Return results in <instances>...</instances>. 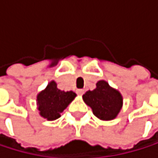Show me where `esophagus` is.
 <instances>
[{"label": "esophagus", "mask_w": 158, "mask_h": 158, "mask_svg": "<svg viewBox=\"0 0 158 158\" xmlns=\"http://www.w3.org/2000/svg\"><path fill=\"white\" fill-rule=\"evenodd\" d=\"M76 92H77V94H78V95L82 96V95H83V94L85 93V90H84V89H78V90H77Z\"/></svg>", "instance_id": "esophagus-1"}]
</instances>
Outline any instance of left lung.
Listing matches in <instances>:
<instances>
[{"instance_id": "obj_1", "label": "left lung", "mask_w": 158, "mask_h": 158, "mask_svg": "<svg viewBox=\"0 0 158 158\" xmlns=\"http://www.w3.org/2000/svg\"><path fill=\"white\" fill-rule=\"evenodd\" d=\"M85 105L91 107L94 116L101 121L116 119L123 108V98L121 92L112 88L105 80H100L93 90L83 95Z\"/></svg>"}]
</instances>
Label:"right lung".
Instances as JSON below:
<instances>
[{"label": "right lung", "instance_id": "obj_1", "mask_svg": "<svg viewBox=\"0 0 158 158\" xmlns=\"http://www.w3.org/2000/svg\"><path fill=\"white\" fill-rule=\"evenodd\" d=\"M75 97L76 93L73 90L64 91L57 89L56 82L52 80L36 96L39 115L47 121H56Z\"/></svg>", "mask_w": 158, "mask_h": 158}]
</instances>
